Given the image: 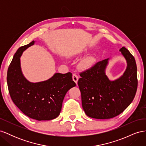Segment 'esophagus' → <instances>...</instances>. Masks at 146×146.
<instances>
[{
	"label": "esophagus",
	"mask_w": 146,
	"mask_h": 146,
	"mask_svg": "<svg viewBox=\"0 0 146 146\" xmlns=\"http://www.w3.org/2000/svg\"><path fill=\"white\" fill-rule=\"evenodd\" d=\"M72 79L74 82L76 83V84H77V82H78V77L77 75L76 74H73L72 75Z\"/></svg>",
	"instance_id": "34e87169"
}]
</instances>
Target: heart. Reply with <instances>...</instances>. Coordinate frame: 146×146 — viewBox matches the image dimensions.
I'll return each mask as SVG.
<instances>
[{
  "mask_svg": "<svg viewBox=\"0 0 146 146\" xmlns=\"http://www.w3.org/2000/svg\"><path fill=\"white\" fill-rule=\"evenodd\" d=\"M95 62V58L93 56L87 57L86 58L83 60L80 63V67L83 69H88L91 68Z\"/></svg>",
  "mask_w": 146,
  "mask_h": 146,
  "instance_id": "b5f03b06",
  "label": "heart"
}]
</instances>
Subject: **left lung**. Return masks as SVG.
Wrapping results in <instances>:
<instances>
[{"label": "left lung", "instance_id": "obj_1", "mask_svg": "<svg viewBox=\"0 0 146 146\" xmlns=\"http://www.w3.org/2000/svg\"><path fill=\"white\" fill-rule=\"evenodd\" d=\"M119 50L127 61V67L117 80L110 81L106 76L108 58L80 73L78 85L82 107L88 116L99 119L113 118L124 111L135 98L138 87L135 59L125 47Z\"/></svg>", "mask_w": 146, "mask_h": 146}]
</instances>
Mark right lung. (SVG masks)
I'll return each instance as SVG.
<instances>
[{
  "label": "right lung",
  "mask_w": 146,
  "mask_h": 146,
  "mask_svg": "<svg viewBox=\"0 0 146 146\" xmlns=\"http://www.w3.org/2000/svg\"><path fill=\"white\" fill-rule=\"evenodd\" d=\"M34 43L19 47L13 56L7 71L8 91L13 103L26 116L38 121L52 120L59 116L66 92L76 84L71 72L56 73L41 82H29L22 73L20 57Z\"/></svg>",
  "instance_id": "1"
}]
</instances>
